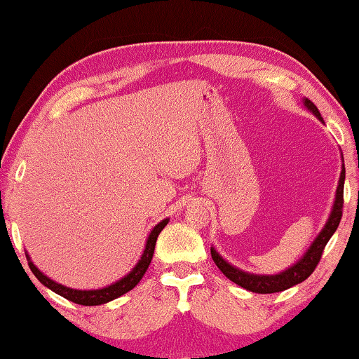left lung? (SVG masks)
I'll return each instance as SVG.
<instances>
[{"instance_id":"8db88e82","label":"left lung","mask_w":359,"mask_h":359,"mask_svg":"<svg viewBox=\"0 0 359 359\" xmlns=\"http://www.w3.org/2000/svg\"><path fill=\"white\" fill-rule=\"evenodd\" d=\"M302 102H304V106H306L318 121L323 122L320 112H318V109H317V106L313 104L311 100L304 97ZM343 186H345V163L341 165V173H340V180H338L335 201H333L330 215H328L325 225H323V229L318 232L316 240L311 243V247L306 250V253H304L302 257L292 264V266L286 268L284 271L278 273V274L248 273L237 266H233V264H230L227 259H224L222 257H220V253L217 252V250H215L214 247H210V255H212L214 263L217 264V268L230 279V281L238 284V286L247 289V291L258 292V294L281 292V291H286V289H289V287L296 286V284H299V283L306 281V279L313 273V269H316L318 262H320L323 248H325L328 240L332 238V235L335 233V230L338 229V224H340V220H341Z\"/></svg>"}]
</instances>
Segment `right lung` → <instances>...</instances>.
I'll list each match as a JSON object with an SVG mask.
<instances>
[{
	"label": "right lung",
	"instance_id": "add662e5",
	"mask_svg": "<svg viewBox=\"0 0 359 359\" xmlns=\"http://www.w3.org/2000/svg\"><path fill=\"white\" fill-rule=\"evenodd\" d=\"M168 220L170 219H163L161 222H158L154 229H151L149 238H147V242H145L144 253H142V257H140L139 262H137L135 266L132 268L124 278H121L119 281L109 284V286H104V287H100V289H72V287H67V286H63V284L53 281V279L46 276V274H43L41 269H39L36 264L31 262V257H29V255L26 253V258L29 262V268H31L34 276H36L39 281L43 284V286L48 287L50 291H53L55 294H58V296L65 297V299H68V301H72L75 304H80V306H101V304L111 302L117 297L124 296L126 292H129L130 289H134L137 284L140 283V279L144 278L147 268H149L151 258H154L156 238H158L161 230L165 229V225L168 224Z\"/></svg>",
	"mask_w": 359,
	"mask_h": 359
}]
</instances>
